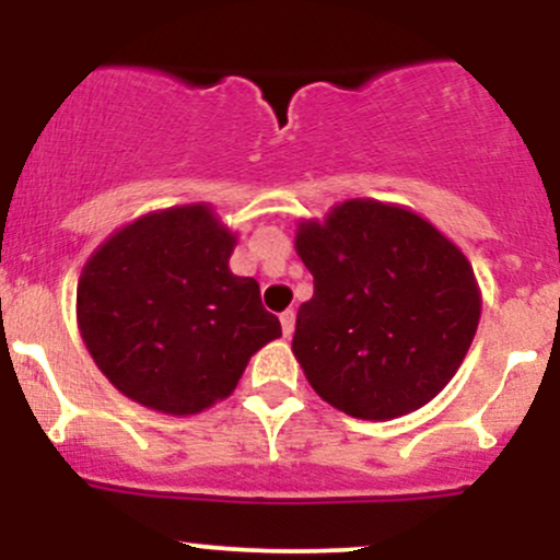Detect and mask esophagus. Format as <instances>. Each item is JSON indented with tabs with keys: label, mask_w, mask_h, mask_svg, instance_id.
Masks as SVG:
<instances>
[{
	"label": "esophagus",
	"mask_w": 560,
	"mask_h": 560,
	"mask_svg": "<svg viewBox=\"0 0 560 560\" xmlns=\"http://www.w3.org/2000/svg\"><path fill=\"white\" fill-rule=\"evenodd\" d=\"M294 311H284L281 313V331H284V337H292V331H294Z\"/></svg>",
	"instance_id": "obj_1"
}]
</instances>
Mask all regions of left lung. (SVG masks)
<instances>
[{
    "label": "left lung",
    "instance_id": "1",
    "mask_svg": "<svg viewBox=\"0 0 560 560\" xmlns=\"http://www.w3.org/2000/svg\"><path fill=\"white\" fill-rule=\"evenodd\" d=\"M294 247L313 273L292 339L311 387L365 421L397 419L440 395L479 326L466 255L413 210L376 199L302 221Z\"/></svg>",
    "mask_w": 560,
    "mask_h": 560
}]
</instances>
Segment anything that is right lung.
<instances>
[{"instance_id":"1","label":"right lung","mask_w":560,"mask_h":560,"mask_svg":"<svg viewBox=\"0 0 560 560\" xmlns=\"http://www.w3.org/2000/svg\"><path fill=\"white\" fill-rule=\"evenodd\" d=\"M234 244L210 205H182L137 218L89 258L75 316L115 389L160 413H199L281 337L258 281L229 271Z\"/></svg>"}]
</instances>
